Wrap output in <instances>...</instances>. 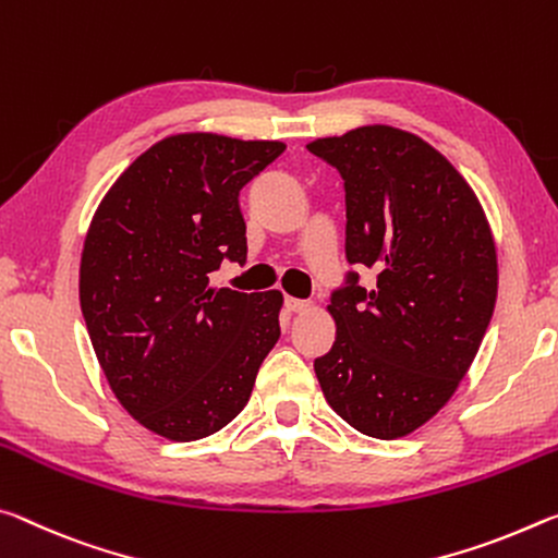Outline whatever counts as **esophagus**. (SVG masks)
Wrapping results in <instances>:
<instances>
[{
  "label": "esophagus",
  "instance_id": "esophagus-1",
  "mask_svg": "<svg viewBox=\"0 0 558 558\" xmlns=\"http://www.w3.org/2000/svg\"><path fill=\"white\" fill-rule=\"evenodd\" d=\"M287 308H289L291 314L306 312V308H312V301H306V299H294V296H287Z\"/></svg>",
  "mask_w": 558,
  "mask_h": 558
}]
</instances>
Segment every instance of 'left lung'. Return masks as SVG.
I'll list each match as a JSON object with an SVG mask.
<instances>
[{"instance_id": "1", "label": "left lung", "mask_w": 558, "mask_h": 558, "mask_svg": "<svg viewBox=\"0 0 558 558\" xmlns=\"http://www.w3.org/2000/svg\"><path fill=\"white\" fill-rule=\"evenodd\" d=\"M306 148L343 178L345 257L378 271L373 289L349 274L331 296L316 378L351 427L396 440L468 376L497 304L495 236L468 180L415 133L376 123Z\"/></svg>"}]
</instances>
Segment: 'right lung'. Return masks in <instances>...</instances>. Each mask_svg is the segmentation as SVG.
I'll return each mask as SVG.
<instances>
[{"instance_id":"obj_1","label":"right lung","mask_w":558,"mask_h":558,"mask_svg":"<svg viewBox=\"0 0 558 558\" xmlns=\"http://www.w3.org/2000/svg\"><path fill=\"white\" fill-rule=\"evenodd\" d=\"M281 141L168 135L100 199L81 252V312L128 415L166 440L207 437L242 413L279 341V289L209 287L222 259H246L240 190Z\"/></svg>"}]
</instances>
